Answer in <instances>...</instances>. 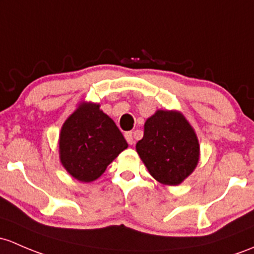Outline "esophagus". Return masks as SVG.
I'll use <instances>...</instances> for the list:
<instances>
[{
    "label": "esophagus",
    "instance_id": "obj_1",
    "mask_svg": "<svg viewBox=\"0 0 254 254\" xmlns=\"http://www.w3.org/2000/svg\"><path fill=\"white\" fill-rule=\"evenodd\" d=\"M125 138H127V143H129V145H134V136H132V132L131 131H127V132H125Z\"/></svg>",
    "mask_w": 254,
    "mask_h": 254
}]
</instances>
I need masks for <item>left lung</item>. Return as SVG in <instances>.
Instances as JSON below:
<instances>
[{
	"label": "left lung",
	"instance_id": "8db88e82",
	"mask_svg": "<svg viewBox=\"0 0 254 254\" xmlns=\"http://www.w3.org/2000/svg\"><path fill=\"white\" fill-rule=\"evenodd\" d=\"M136 152L158 183L176 186L196 169L199 142L181 112L158 109L146 120Z\"/></svg>",
	"mask_w": 254,
	"mask_h": 254
}]
</instances>
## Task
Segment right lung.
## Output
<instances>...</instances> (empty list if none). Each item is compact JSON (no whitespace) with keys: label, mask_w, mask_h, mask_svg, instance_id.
Returning a JSON list of instances; mask_svg holds the SVG:
<instances>
[{"label":"right lung","mask_w":254,"mask_h":254,"mask_svg":"<svg viewBox=\"0 0 254 254\" xmlns=\"http://www.w3.org/2000/svg\"><path fill=\"white\" fill-rule=\"evenodd\" d=\"M63 168L81 183L97 180L120 152L127 148L116 123L100 105L82 101L64 122L60 134Z\"/></svg>","instance_id":"obj_1"}]
</instances>
